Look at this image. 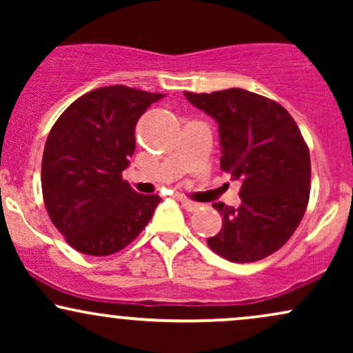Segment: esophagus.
<instances>
[{
  "mask_svg": "<svg viewBox=\"0 0 353 353\" xmlns=\"http://www.w3.org/2000/svg\"><path fill=\"white\" fill-rule=\"evenodd\" d=\"M177 199H179V202L182 204V208H184L185 210H189V212H192V210L199 209V204H197V202H192V201L185 199V197H182V196L177 197Z\"/></svg>",
  "mask_w": 353,
  "mask_h": 353,
  "instance_id": "esophagus-1",
  "label": "esophagus"
}]
</instances>
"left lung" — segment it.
Listing matches in <instances>:
<instances>
[{"label": "left lung", "mask_w": 353, "mask_h": 353, "mask_svg": "<svg viewBox=\"0 0 353 353\" xmlns=\"http://www.w3.org/2000/svg\"><path fill=\"white\" fill-rule=\"evenodd\" d=\"M184 94L216 119L221 169L241 182L237 209L212 204L222 229L208 244L237 264L265 259L292 237L309 204L310 154L301 129L285 108L245 89Z\"/></svg>", "instance_id": "1"}]
</instances>
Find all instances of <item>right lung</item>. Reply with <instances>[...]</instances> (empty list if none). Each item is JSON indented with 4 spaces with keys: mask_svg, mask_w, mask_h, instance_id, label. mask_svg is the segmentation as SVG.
<instances>
[{
    "mask_svg": "<svg viewBox=\"0 0 353 353\" xmlns=\"http://www.w3.org/2000/svg\"><path fill=\"white\" fill-rule=\"evenodd\" d=\"M164 94L123 84L98 88L58 117L41 164L43 199L56 229L86 255H111L139 236L161 197L123 181L136 123Z\"/></svg>",
    "mask_w": 353,
    "mask_h": 353,
    "instance_id": "add662e5",
    "label": "right lung"
}]
</instances>
